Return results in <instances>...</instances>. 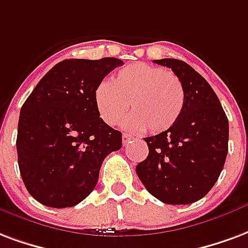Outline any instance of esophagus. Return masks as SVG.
Here are the masks:
<instances>
[{
  "mask_svg": "<svg viewBox=\"0 0 248 248\" xmlns=\"http://www.w3.org/2000/svg\"><path fill=\"white\" fill-rule=\"evenodd\" d=\"M131 139L133 138H131L130 135H127V134H124V135H122V143H124V144H126L127 142H130Z\"/></svg>",
  "mask_w": 248,
  "mask_h": 248,
  "instance_id": "1",
  "label": "esophagus"
}]
</instances>
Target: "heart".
<instances>
[{"label": "heart", "mask_w": 248, "mask_h": 248, "mask_svg": "<svg viewBox=\"0 0 248 248\" xmlns=\"http://www.w3.org/2000/svg\"><path fill=\"white\" fill-rule=\"evenodd\" d=\"M98 114L117 124L129 109L126 127L161 133L172 127L184 108V89L175 73L166 68L134 63L121 68L113 82L102 80L93 93Z\"/></svg>", "instance_id": "b5f03b06"}]
</instances>
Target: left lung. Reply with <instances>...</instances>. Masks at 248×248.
<instances>
[{"instance_id": "1", "label": "left lung", "mask_w": 248, "mask_h": 248, "mask_svg": "<svg viewBox=\"0 0 248 248\" xmlns=\"http://www.w3.org/2000/svg\"><path fill=\"white\" fill-rule=\"evenodd\" d=\"M170 68L184 89V108L176 124L144 138L148 156L137 175L150 193L170 205L199 201L212 189L229 151V121L209 82L177 59L154 60Z\"/></svg>"}]
</instances>
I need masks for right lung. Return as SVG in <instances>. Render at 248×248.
I'll list each match as a JSON object with an SVG mask.
<instances>
[{"label": "right lung", "mask_w": 248, "mask_h": 248, "mask_svg": "<svg viewBox=\"0 0 248 248\" xmlns=\"http://www.w3.org/2000/svg\"><path fill=\"white\" fill-rule=\"evenodd\" d=\"M122 60L65 59L49 69L22 106L16 152L29 193L49 208H71L96 188L102 161L122 147L93 93Z\"/></svg>", "instance_id": "right-lung-1"}]
</instances>
